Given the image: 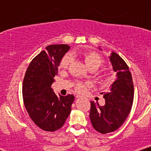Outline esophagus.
I'll list each match as a JSON object with an SVG mask.
<instances>
[{"label": "esophagus", "mask_w": 151, "mask_h": 151, "mask_svg": "<svg viewBox=\"0 0 151 151\" xmlns=\"http://www.w3.org/2000/svg\"><path fill=\"white\" fill-rule=\"evenodd\" d=\"M82 97V96H81V95H77V96H76V98L77 99H79V98H81Z\"/></svg>", "instance_id": "esophagus-1"}]
</instances>
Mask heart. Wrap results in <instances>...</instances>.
Segmentation results:
<instances>
[{"label":"heart","mask_w":151,"mask_h":151,"mask_svg":"<svg viewBox=\"0 0 151 151\" xmlns=\"http://www.w3.org/2000/svg\"><path fill=\"white\" fill-rule=\"evenodd\" d=\"M79 55L83 58L84 62L86 65L88 66L89 69H96L97 70L99 67H100L103 64V60L98 54L93 52H80ZM71 62V58L68 55L65 56V58L61 60L60 62V67L61 68H66L68 67ZM86 85L82 84V83H77V88L79 91H84L85 89Z\"/></svg>","instance_id":"heart-1"}]
</instances>
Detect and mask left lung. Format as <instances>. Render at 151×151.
I'll return each instance as SVG.
<instances>
[{"label": "left lung", "mask_w": 151, "mask_h": 151, "mask_svg": "<svg viewBox=\"0 0 151 151\" xmlns=\"http://www.w3.org/2000/svg\"><path fill=\"white\" fill-rule=\"evenodd\" d=\"M99 49L102 50L101 47ZM109 59L116 72V79L104 94L105 105L101 106L91 101L90 109L93 129L102 134L114 132L124 124L131 110L134 95L132 77L126 62L114 52Z\"/></svg>", "instance_id": "left-lung-1"}]
</instances>
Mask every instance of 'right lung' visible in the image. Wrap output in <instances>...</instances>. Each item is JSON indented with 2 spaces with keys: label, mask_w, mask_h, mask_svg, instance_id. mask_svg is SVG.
<instances>
[{
  "label": "right lung",
  "mask_w": 151,
  "mask_h": 151,
  "mask_svg": "<svg viewBox=\"0 0 151 151\" xmlns=\"http://www.w3.org/2000/svg\"><path fill=\"white\" fill-rule=\"evenodd\" d=\"M35 58L27 67L22 84V96L27 113L35 124L46 131L63 126L70 114L74 96H57L52 89L62 58L70 47L51 45Z\"/></svg>",
  "instance_id": "add662e5"
}]
</instances>
